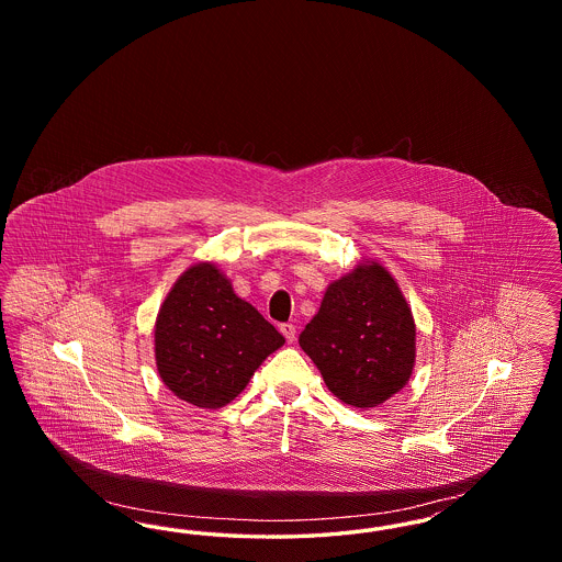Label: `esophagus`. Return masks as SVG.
Here are the masks:
<instances>
[{
    "mask_svg": "<svg viewBox=\"0 0 562 562\" xmlns=\"http://www.w3.org/2000/svg\"><path fill=\"white\" fill-rule=\"evenodd\" d=\"M280 333L286 337V341H289V344H293L294 337H296V328H294V324H282V326H280Z\"/></svg>",
    "mask_w": 562,
    "mask_h": 562,
    "instance_id": "esophagus-1",
    "label": "esophagus"
}]
</instances>
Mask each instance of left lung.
Returning a JSON list of instances; mask_svg holds the SVG:
<instances>
[{"label": "left lung", "instance_id": "obj_1", "mask_svg": "<svg viewBox=\"0 0 562 562\" xmlns=\"http://www.w3.org/2000/svg\"><path fill=\"white\" fill-rule=\"evenodd\" d=\"M415 341L413 312L396 278L376 259L333 280L318 314L299 335L326 387L362 411L390 401L408 383Z\"/></svg>", "mask_w": 562, "mask_h": 562}]
</instances>
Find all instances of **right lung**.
Here are the masks:
<instances>
[{
  "instance_id": "right-lung-1",
  "label": "right lung",
  "mask_w": 562,
  "mask_h": 562,
  "mask_svg": "<svg viewBox=\"0 0 562 562\" xmlns=\"http://www.w3.org/2000/svg\"><path fill=\"white\" fill-rule=\"evenodd\" d=\"M284 337L234 293L213 261L189 266L172 284L154 326L156 367L164 385L198 408L234 401Z\"/></svg>"
}]
</instances>
